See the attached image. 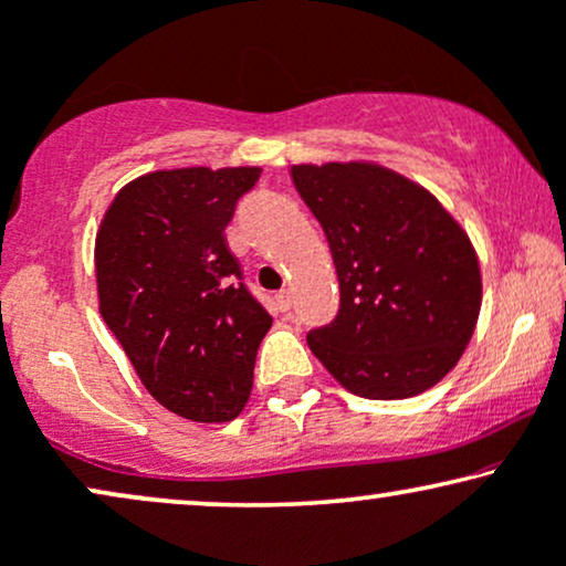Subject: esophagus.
Instances as JSON below:
<instances>
[{
    "label": "esophagus",
    "instance_id": "obj_1",
    "mask_svg": "<svg viewBox=\"0 0 566 566\" xmlns=\"http://www.w3.org/2000/svg\"><path fill=\"white\" fill-rule=\"evenodd\" d=\"M276 307L282 313H290L292 311V292L290 290L279 292V295H276Z\"/></svg>",
    "mask_w": 566,
    "mask_h": 566
}]
</instances>
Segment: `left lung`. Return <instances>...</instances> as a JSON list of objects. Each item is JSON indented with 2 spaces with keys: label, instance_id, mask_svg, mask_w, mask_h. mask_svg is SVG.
Segmentation results:
<instances>
[{
  "label": "left lung",
  "instance_id": "1",
  "mask_svg": "<svg viewBox=\"0 0 566 566\" xmlns=\"http://www.w3.org/2000/svg\"><path fill=\"white\" fill-rule=\"evenodd\" d=\"M324 227L339 311L307 332L336 381L366 399L431 389L468 347L481 313V269L460 224L431 192L376 167H292Z\"/></svg>",
  "mask_w": 566,
  "mask_h": 566
}]
</instances>
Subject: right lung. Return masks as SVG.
<instances>
[{
	"mask_svg": "<svg viewBox=\"0 0 566 566\" xmlns=\"http://www.w3.org/2000/svg\"><path fill=\"white\" fill-rule=\"evenodd\" d=\"M261 169H171L117 192L96 240L98 305L156 402L196 423L238 418L271 328L227 224Z\"/></svg>",
	"mask_w": 566,
	"mask_h": 566,
	"instance_id": "add662e5",
	"label": "right lung"
}]
</instances>
